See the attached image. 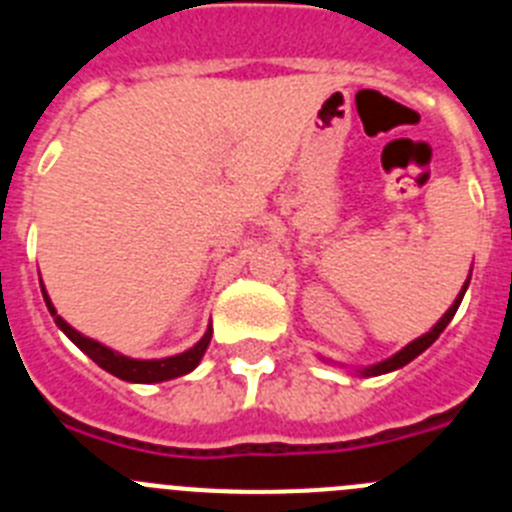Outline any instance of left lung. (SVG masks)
<instances>
[{"instance_id": "1", "label": "left lung", "mask_w": 512, "mask_h": 512, "mask_svg": "<svg viewBox=\"0 0 512 512\" xmlns=\"http://www.w3.org/2000/svg\"><path fill=\"white\" fill-rule=\"evenodd\" d=\"M467 287H469V279H467V282H464V287H461V292H459V295H456L454 305H451L449 310L443 312V318L438 320V323L433 325V328L428 330V333H425V336L415 338L413 343H408V346L402 348V351H397L395 356H390V359L379 361V364H374V366H366V369H361V374H364V377H377V374L395 372V369H400V366L410 364V361H413L415 356H420V354H423L425 348L431 346V343L436 341L438 336H441V333H443V328H446V325L451 323V318H454V315H456V310H459V305H461V297H464V292H467Z\"/></svg>"}]
</instances>
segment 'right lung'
I'll return each mask as SVG.
<instances>
[{"label":"right lung","mask_w":512,"mask_h":512,"mask_svg":"<svg viewBox=\"0 0 512 512\" xmlns=\"http://www.w3.org/2000/svg\"><path fill=\"white\" fill-rule=\"evenodd\" d=\"M40 289H43V300H45V305H48V310H51V315H53V320H56L58 328H61L63 333H66V336H69L71 341H74L76 346H79L81 351H84V354L94 361V364L102 366L104 372H110V374H115V377L125 379V382L151 384V382H166V379L182 377V374H189L194 366L200 364L202 356H205V351H207V346H210L212 328H207L205 336L194 343L189 351H184V354L169 356V359H130V356H122V354H117V351H112V348L102 346V343L94 341V338L81 336L79 330L71 328V325L66 323L61 315H58L43 284H40Z\"/></svg>","instance_id":"add662e5"}]
</instances>
